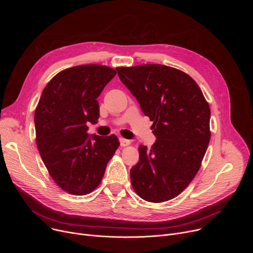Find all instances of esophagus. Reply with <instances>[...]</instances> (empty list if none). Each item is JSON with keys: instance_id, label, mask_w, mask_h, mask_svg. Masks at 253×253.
I'll list each match as a JSON object with an SVG mask.
<instances>
[{"instance_id": "esophagus-1", "label": "esophagus", "mask_w": 253, "mask_h": 253, "mask_svg": "<svg viewBox=\"0 0 253 253\" xmlns=\"http://www.w3.org/2000/svg\"><path fill=\"white\" fill-rule=\"evenodd\" d=\"M119 141H120V145H121L122 147L128 146L129 144L131 143V142H130V140H128V139H125V138H120V139H119Z\"/></svg>"}]
</instances>
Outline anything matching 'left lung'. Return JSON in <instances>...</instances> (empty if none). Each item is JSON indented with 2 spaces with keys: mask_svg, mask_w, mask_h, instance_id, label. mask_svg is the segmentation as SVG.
Instances as JSON below:
<instances>
[{
  "mask_svg": "<svg viewBox=\"0 0 253 253\" xmlns=\"http://www.w3.org/2000/svg\"><path fill=\"white\" fill-rule=\"evenodd\" d=\"M122 83L153 121L156 141L140 145L130 170L135 192L149 202L181 193L198 172L210 140V108L196 82L184 72L159 64L116 69Z\"/></svg>",
  "mask_w": 253,
  "mask_h": 253,
  "instance_id": "left-lung-1",
  "label": "left lung"
}]
</instances>
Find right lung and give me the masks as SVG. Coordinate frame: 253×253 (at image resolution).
Segmentation results:
<instances>
[{"label": "right lung", "mask_w": 253, "mask_h": 253, "mask_svg": "<svg viewBox=\"0 0 253 253\" xmlns=\"http://www.w3.org/2000/svg\"><path fill=\"white\" fill-rule=\"evenodd\" d=\"M116 75L102 65H82L58 73L45 87L35 111L36 143L54 181L73 195H86L101 182L119 146L115 135L88 134L99 118L97 98Z\"/></svg>", "instance_id": "add662e5"}]
</instances>
